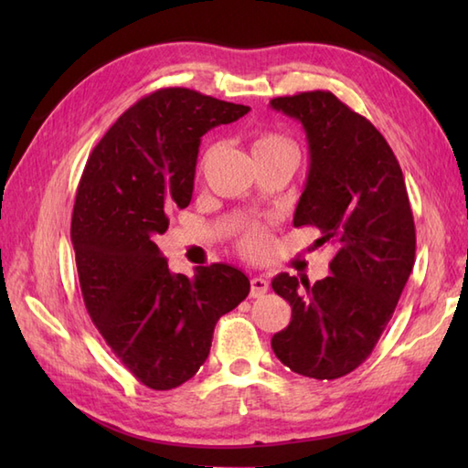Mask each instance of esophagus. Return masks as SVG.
<instances>
[{"mask_svg": "<svg viewBox=\"0 0 468 468\" xmlns=\"http://www.w3.org/2000/svg\"><path fill=\"white\" fill-rule=\"evenodd\" d=\"M270 290V283H267L263 277H253L251 280V297H261Z\"/></svg>", "mask_w": 468, "mask_h": 468, "instance_id": "1", "label": "esophagus"}]
</instances>
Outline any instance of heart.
I'll return each mask as SVG.
<instances>
[{
    "mask_svg": "<svg viewBox=\"0 0 468 468\" xmlns=\"http://www.w3.org/2000/svg\"><path fill=\"white\" fill-rule=\"evenodd\" d=\"M271 153H293L297 154L293 143L290 138L273 133H263L253 141V156L257 154H271ZM237 245L243 255L251 260H260L267 253L270 247V229L261 223H250L243 227V231L237 239Z\"/></svg>",
    "mask_w": 468,
    "mask_h": 468,
    "instance_id": "1",
    "label": "heart"
}]
</instances>
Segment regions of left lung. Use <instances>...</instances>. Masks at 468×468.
<instances>
[{"mask_svg": "<svg viewBox=\"0 0 468 468\" xmlns=\"http://www.w3.org/2000/svg\"><path fill=\"white\" fill-rule=\"evenodd\" d=\"M271 108L302 122L310 148L293 225L317 227L315 243L337 250L332 275L314 285L287 273L273 277V292L292 305V322L271 337V347L295 374L335 380L372 354L409 282L412 208L390 144L332 92L280 96Z\"/></svg>", "mask_w": 468, "mask_h": 468, "instance_id": "obj_1", "label": "left lung"}]
</instances>
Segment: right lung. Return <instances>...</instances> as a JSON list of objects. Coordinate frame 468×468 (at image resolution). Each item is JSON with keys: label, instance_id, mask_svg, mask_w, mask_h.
Instances as JSON below:
<instances>
[{"label": "right lung", "instance_id": "add662e5", "mask_svg": "<svg viewBox=\"0 0 468 468\" xmlns=\"http://www.w3.org/2000/svg\"><path fill=\"white\" fill-rule=\"evenodd\" d=\"M250 111L188 88L156 90L108 128L78 185L69 235L84 305L118 360L153 390L191 380L218 317L250 293L247 275L227 263L171 273L153 241L168 213L191 203L201 136Z\"/></svg>", "mask_w": 468, "mask_h": 468}]
</instances>
